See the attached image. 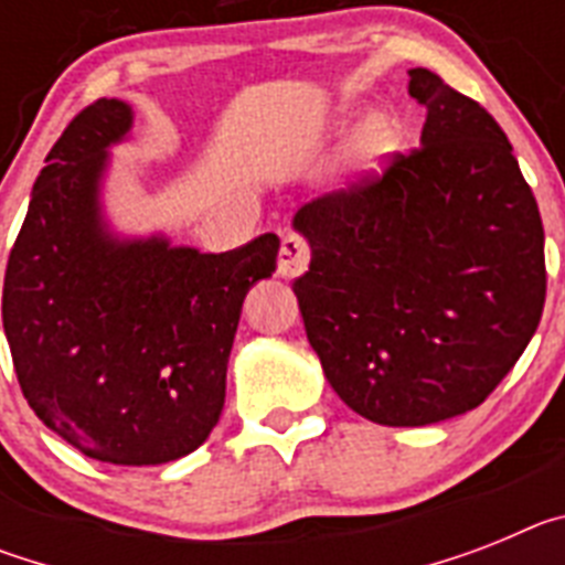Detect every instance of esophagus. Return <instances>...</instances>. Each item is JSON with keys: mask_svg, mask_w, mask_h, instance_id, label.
<instances>
[{"mask_svg": "<svg viewBox=\"0 0 565 565\" xmlns=\"http://www.w3.org/2000/svg\"><path fill=\"white\" fill-rule=\"evenodd\" d=\"M308 259H311V252H308V243L299 234L288 232L282 237V246H279V259H277V274L286 279L299 277V274L308 268Z\"/></svg>", "mask_w": 565, "mask_h": 565, "instance_id": "34e87169", "label": "esophagus"}]
</instances>
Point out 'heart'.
Instances as JSON below:
<instances>
[{"label": "heart", "instance_id": "b5f03b06", "mask_svg": "<svg viewBox=\"0 0 565 565\" xmlns=\"http://www.w3.org/2000/svg\"><path fill=\"white\" fill-rule=\"evenodd\" d=\"M393 143V124L384 115H371L353 135L351 149H348V163L356 172H373L384 161V154L391 152Z\"/></svg>", "mask_w": 565, "mask_h": 565}]
</instances>
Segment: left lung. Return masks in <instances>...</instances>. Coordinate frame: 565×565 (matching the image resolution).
<instances>
[{"mask_svg": "<svg viewBox=\"0 0 565 565\" xmlns=\"http://www.w3.org/2000/svg\"><path fill=\"white\" fill-rule=\"evenodd\" d=\"M422 143L353 192L306 203L294 282L328 384L384 427L472 411L535 337L546 299L543 223L512 143L481 104L430 70Z\"/></svg>", "mask_w": 565, "mask_h": 565, "instance_id": "obj_1", "label": "left lung"}]
</instances>
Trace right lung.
Returning a JSON list of instances; mask_svg holds the SVG:
<instances>
[{"label":"right lung","instance_id":"right-lung-1","mask_svg":"<svg viewBox=\"0 0 565 565\" xmlns=\"http://www.w3.org/2000/svg\"><path fill=\"white\" fill-rule=\"evenodd\" d=\"M132 124L127 102L98 98L53 143L8 259L2 326L50 430L89 458L143 467L214 430L243 299L274 274L279 239L203 254L113 228L104 183Z\"/></svg>","mask_w":565,"mask_h":565}]
</instances>
